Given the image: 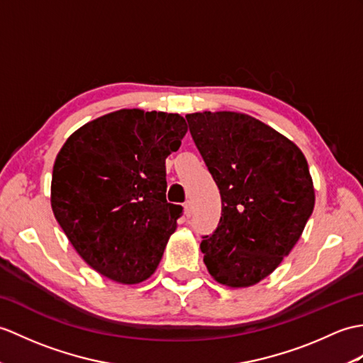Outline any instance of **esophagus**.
I'll return each instance as SVG.
<instances>
[{
    "label": "esophagus",
    "mask_w": 363,
    "mask_h": 363,
    "mask_svg": "<svg viewBox=\"0 0 363 363\" xmlns=\"http://www.w3.org/2000/svg\"><path fill=\"white\" fill-rule=\"evenodd\" d=\"M191 213H193L191 202H190V201H185V202H184V215L187 216V218H190V216H191Z\"/></svg>",
    "instance_id": "34e87169"
}]
</instances>
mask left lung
Segmentation results:
<instances>
[{
  "instance_id": "left-lung-1",
  "label": "left lung",
  "mask_w": 363,
  "mask_h": 363,
  "mask_svg": "<svg viewBox=\"0 0 363 363\" xmlns=\"http://www.w3.org/2000/svg\"><path fill=\"white\" fill-rule=\"evenodd\" d=\"M185 119L221 195V218L201 252L218 283L247 288L272 274L314 210L306 157L283 134L241 113Z\"/></svg>"
}]
</instances>
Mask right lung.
Wrapping results in <instances>:
<instances>
[{
    "label": "right lung",
    "instance_id": "1",
    "mask_svg": "<svg viewBox=\"0 0 363 363\" xmlns=\"http://www.w3.org/2000/svg\"><path fill=\"white\" fill-rule=\"evenodd\" d=\"M185 133L179 114L121 109L83 125L57 155L54 216L100 275L136 284L156 271L182 215L167 202L165 159Z\"/></svg>",
    "mask_w": 363,
    "mask_h": 363
}]
</instances>
